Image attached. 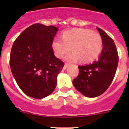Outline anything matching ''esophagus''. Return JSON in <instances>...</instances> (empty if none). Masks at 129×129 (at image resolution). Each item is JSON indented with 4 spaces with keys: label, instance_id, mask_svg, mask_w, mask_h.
<instances>
[{
    "label": "esophagus",
    "instance_id": "obj_1",
    "mask_svg": "<svg viewBox=\"0 0 129 129\" xmlns=\"http://www.w3.org/2000/svg\"><path fill=\"white\" fill-rule=\"evenodd\" d=\"M68 66H69V64L67 63V62H65V64H64V67H63L64 70H66V69H67V68L68 67Z\"/></svg>",
    "mask_w": 129,
    "mask_h": 129
}]
</instances>
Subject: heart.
Here are the masks:
<instances>
[{
	"label": "heart",
	"mask_w": 129,
	"mask_h": 129,
	"mask_svg": "<svg viewBox=\"0 0 129 129\" xmlns=\"http://www.w3.org/2000/svg\"><path fill=\"white\" fill-rule=\"evenodd\" d=\"M66 57L68 61L79 60L83 63H90L98 57L103 48V41L98 33L85 28H76L66 31L62 39L57 38L52 43V48L55 56L61 58L70 50Z\"/></svg>",
	"instance_id": "obj_1"
}]
</instances>
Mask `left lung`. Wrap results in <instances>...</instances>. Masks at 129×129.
Wrapping results in <instances>:
<instances>
[{
    "label": "left lung",
    "mask_w": 129,
    "mask_h": 129,
    "mask_svg": "<svg viewBox=\"0 0 129 129\" xmlns=\"http://www.w3.org/2000/svg\"><path fill=\"white\" fill-rule=\"evenodd\" d=\"M103 41V48L99 59L92 64L79 66V75L73 85L83 95L95 98L103 94L116 74L118 53L115 43L103 29L97 28Z\"/></svg>",
    "instance_id": "obj_1"
}]
</instances>
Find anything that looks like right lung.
Instances as JSON below:
<instances>
[{
	"label": "right lung",
	"mask_w": 129,
	"mask_h": 129,
	"mask_svg": "<svg viewBox=\"0 0 129 129\" xmlns=\"http://www.w3.org/2000/svg\"><path fill=\"white\" fill-rule=\"evenodd\" d=\"M57 30L55 26L34 24L13 43L10 68L19 88L28 96L43 99L55 88L57 76L64 67L52 48Z\"/></svg>",
	"instance_id": "obj_1"
}]
</instances>
